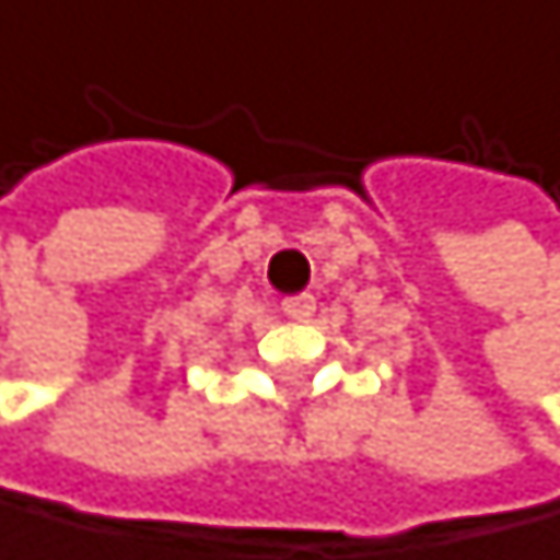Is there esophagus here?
I'll return each mask as SVG.
<instances>
[{"label":"esophagus","instance_id":"34e87169","mask_svg":"<svg viewBox=\"0 0 560 560\" xmlns=\"http://www.w3.org/2000/svg\"><path fill=\"white\" fill-rule=\"evenodd\" d=\"M314 296L311 292H300V296H289V300H282V314L285 317H292V322H307V317L314 314Z\"/></svg>","mask_w":560,"mask_h":560}]
</instances>
